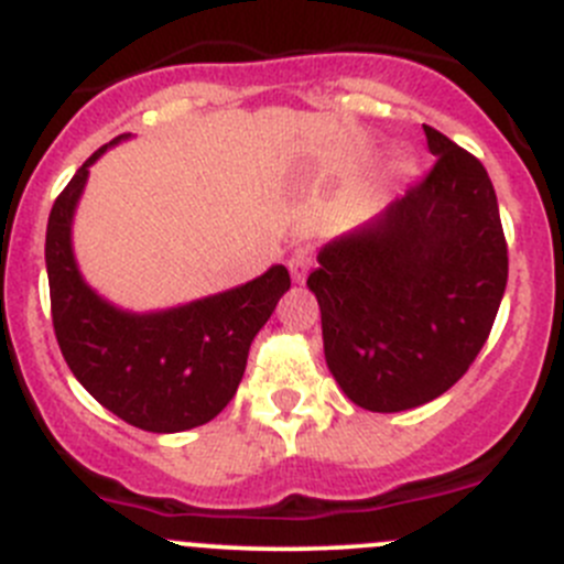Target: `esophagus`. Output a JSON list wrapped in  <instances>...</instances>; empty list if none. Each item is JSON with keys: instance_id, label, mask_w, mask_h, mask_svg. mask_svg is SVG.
<instances>
[{"instance_id": "esophagus-1", "label": "esophagus", "mask_w": 564, "mask_h": 564, "mask_svg": "<svg viewBox=\"0 0 564 564\" xmlns=\"http://www.w3.org/2000/svg\"><path fill=\"white\" fill-rule=\"evenodd\" d=\"M311 264H314V256H311V248H305V245L294 248V253L289 256V272H292V281L294 283H303L305 275H308Z\"/></svg>"}]
</instances>
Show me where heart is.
Listing matches in <instances>:
<instances>
[{
    "instance_id": "obj_1",
    "label": "heart",
    "mask_w": 564,
    "mask_h": 564,
    "mask_svg": "<svg viewBox=\"0 0 564 564\" xmlns=\"http://www.w3.org/2000/svg\"><path fill=\"white\" fill-rule=\"evenodd\" d=\"M410 171H413V167H410V165H404V162H402V165H397V173H399V176H408Z\"/></svg>"
}]
</instances>
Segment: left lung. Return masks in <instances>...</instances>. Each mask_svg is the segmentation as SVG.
I'll return each instance as SVG.
<instances>
[{
  "mask_svg": "<svg viewBox=\"0 0 564 564\" xmlns=\"http://www.w3.org/2000/svg\"><path fill=\"white\" fill-rule=\"evenodd\" d=\"M424 134L438 156L427 178L330 239L308 275L327 369L371 413L449 391L488 341L507 286L488 171L433 126Z\"/></svg>",
  "mask_w": 564,
  "mask_h": 564,
  "instance_id": "1",
  "label": "left lung"
}]
</instances>
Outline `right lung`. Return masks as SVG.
Listing matches in <instances>:
<instances>
[{"label": "right lung", "instance_id": "right-lung-1", "mask_svg": "<svg viewBox=\"0 0 564 564\" xmlns=\"http://www.w3.org/2000/svg\"><path fill=\"white\" fill-rule=\"evenodd\" d=\"M101 145L57 195L46 226L52 322L63 358L96 402L145 433H184L215 419L237 393L250 344L289 292V270L165 311H126L87 286L70 226Z\"/></svg>", "mask_w": 564, "mask_h": 564}]
</instances>
